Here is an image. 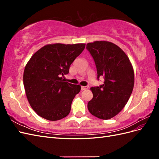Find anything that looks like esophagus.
<instances>
[{"mask_svg":"<svg viewBox=\"0 0 159 159\" xmlns=\"http://www.w3.org/2000/svg\"><path fill=\"white\" fill-rule=\"evenodd\" d=\"M88 89V86H81V91L85 90V89Z\"/></svg>","mask_w":159,"mask_h":159,"instance_id":"obj_1","label":"esophagus"}]
</instances>
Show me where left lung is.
Listing matches in <instances>:
<instances>
[{"label":"left lung","mask_w":159,"mask_h":159,"mask_svg":"<svg viewBox=\"0 0 159 159\" xmlns=\"http://www.w3.org/2000/svg\"><path fill=\"white\" fill-rule=\"evenodd\" d=\"M86 48L95 61L98 78H104L103 85L92 87L93 98L88 104L91 115L110 119L125 106L134 87V75L128 56L120 48L108 41L88 43Z\"/></svg>","instance_id":"left-lung-1"}]
</instances>
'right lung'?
Returning <instances> with one entry per match:
<instances>
[{
  "label": "right lung",
  "instance_id": "obj_1",
  "mask_svg": "<svg viewBox=\"0 0 159 159\" xmlns=\"http://www.w3.org/2000/svg\"><path fill=\"white\" fill-rule=\"evenodd\" d=\"M85 44H47L32 55L23 74L25 93L31 107L42 118L57 121L70 112L71 105L81 85L65 82L72 62Z\"/></svg>",
  "mask_w": 159,
  "mask_h": 159
}]
</instances>
